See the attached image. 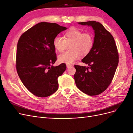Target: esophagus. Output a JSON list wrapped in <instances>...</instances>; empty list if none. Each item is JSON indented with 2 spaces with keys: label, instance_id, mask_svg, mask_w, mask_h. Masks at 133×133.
<instances>
[{
  "label": "esophagus",
  "instance_id": "obj_1",
  "mask_svg": "<svg viewBox=\"0 0 133 133\" xmlns=\"http://www.w3.org/2000/svg\"><path fill=\"white\" fill-rule=\"evenodd\" d=\"M71 66H73V65H70V64H66V67H67V68H69V67Z\"/></svg>",
  "mask_w": 133,
  "mask_h": 133
}]
</instances>
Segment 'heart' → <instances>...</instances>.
<instances>
[{
	"instance_id": "b5f03b06",
	"label": "heart",
	"mask_w": 133,
	"mask_h": 133,
	"mask_svg": "<svg viewBox=\"0 0 133 133\" xmlns=\"http://www.w3.org/2000/svg\"><path fill=\"white\" fill-rule=\"evenodd\" d=\"M94 39L92 33L83 31L76 28H71L64 33V38L57 36L53 39L55 49L62 52L70 44V50L65 51L58 56L60 63L70 64L79 59L80 56H85L90 53L94 45Z\"/></svg>"
}]
</instances>
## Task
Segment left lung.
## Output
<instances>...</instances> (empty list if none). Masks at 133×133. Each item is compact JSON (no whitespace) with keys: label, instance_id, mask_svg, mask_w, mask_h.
Instances as JSON below:
<instances>
[{"label":"left lung","instance_id":"left-lung-1","mask_svg":"<svg viewBox=\"0 0 133 133\" xmlns=\"http://www.w3.org/2000/svg\"><path fill=\"white\" fill-rule=\"evenodd\" d=\"M91 26L94 31L91 50L82 62L88 66L75 65L74 80L76 87L84 93L97 95L110 85L119 63V54L114 39L101 23L95 21L78 23Z\"/></svg>","mask_w":133,"mask_h":133}]
</instances>
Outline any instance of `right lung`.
I'll use <instances>...</instances> for the list:
<instances>
[{
	"mask_svg": "<svg viewBox=\"0 0 133 133\" xmlns=\"http://www.w3.org/2000/svg\"><path fill=\"white\" fill-rule=\"evenodd\" d=\"M66 28L55 23L41 22L24 32L17 48L16 68L22 82L34 95L49 96L58 89V78L66 64L51 65L57 60L53 39Z\"/></svg>",
	"mask_w": 133,
	"mask_h": 133,
	"instance_id": "right-lung-1",
	"label": "right lung"
}]
</instances>
